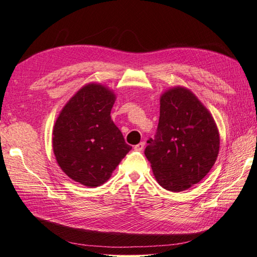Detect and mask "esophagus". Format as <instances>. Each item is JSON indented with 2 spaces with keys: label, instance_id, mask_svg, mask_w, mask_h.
I'll use <instances>...</instances> for the list:
<instances>
[{
  "label": "esophagus",
  "instance_id": "esophagus-1",
  "mask_svg": "<svg viewBox=\"0 0 257 257\" xmlns=\"http://www.w3.org/2000/svg\"><path fill=\"white\" fill-rule=\"evenodd\" d=\"M144 148H145V143H140V144L135 146V150H137V151H143Z\"/></svg>",
  "mask_w": 257,
  "mask_h": 257
}]
</instances>
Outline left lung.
<instances>
[{"mask_svg":"<svg viewBox=\"0 0 257 257\" xmlns=\"http://www.w3.org/2000/svg\"><path fill=\"white\" fill-rule=\"evenodd\" d=\"M145 155L162 188L181 192L199 183L216 161L220 135L211 112L190 89L176 86L160 96L155 139Z\"/></svg>","mask_w":257,"mask_h":257,"instance_id":"left-lung-1","label":"left lung"}]
</instances>
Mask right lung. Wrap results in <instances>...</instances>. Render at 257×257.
I'll use <instances>...</instances> for the list:
<instances>
[{"instance_id": "right-lung-1", "label": "right lung", "mask_w": 257, "mask_h": 257, "mask_svg": "<svg viewBox=\"0 0 257 257\" xmlns=\"http://www.w3.org/2000/svg\"><path fill=\"white\" fill-rule=\"evenodd\" d=\"M116 94L89 83L59 112L53 128V151L63 172L88 188L105 183L132 147L110 117Z\"/></svg>"}]
</instances>
